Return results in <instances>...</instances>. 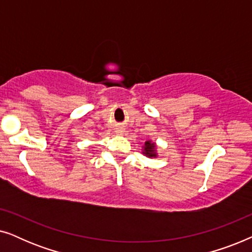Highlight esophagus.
Masks as SVG:
<instances>
[{"label": "esophagus", "mask_w": 252, "mask_h": 252, "mask_svg": "<svg viewBox=\"0 0 252 252\" xmlns=\"http://www.w3.org/2000/svg\"><path fill=\"white\" fill-rule=\"evenodd\" d=\"M117 132H118V133H123L124 130H123V129H118V130H117Z\"/></svg>", "instance_id": "esophagus-1"}]
</instances>
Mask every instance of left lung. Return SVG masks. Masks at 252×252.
I'll list each match as a JSON object with an SVG mask.
<instances>
[{"mask_svg": "<svg viewBox=\"0 0 252 252\" xmlns=\"http://www.w3.org/2000/svg\"><path fill=\"white\" fill-rule=\"evenodd\" d=\"M155 149H156V144L150 142V141H147L144 142V150L143 154L148 157H156V153H155Z\"/></svg>", "mask_w": 252, "mask_h": 252, "instance_id": "obj_1", "label": "left lung"}]
</instances>
